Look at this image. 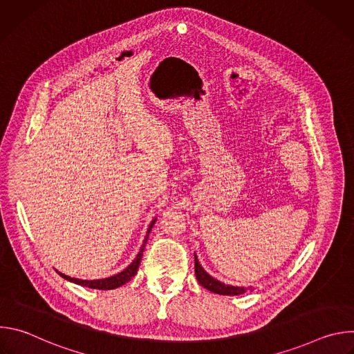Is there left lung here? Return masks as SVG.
<instances>
[{"instance_id": "1", "label": "left lung", "mask_w": 354, "mask_h": 354, "mask_svg": "<svg viewBox=\"0 0 354 354\" xmlns=\"http://www.w3.org/2000/svg\"><path fill=\"white\" fill-rule=\"evenodd\" d=\"M194 273H196V279L197 281L203 286L205 288H207L209 291H213L216 294H220V295H239V294H243L246 292L248 290L252 291V287L246 288V287H238V286H230V284H225V283H221L218 280H216L214 277H212L203 268H201V265L198 263V259L194 254Z\"/></svg>"}]
</instances>
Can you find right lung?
Returning <instances> with one entry per match:
<instances>
[{
	"label": "right lung",
	"mask_w": 354,
	"mask_h": 354,
	"mask_svg": "<svg viewBox=\"0 0 354 354\" xmlns=\"http://www.w3.org/2000/svg\"><path fill=\"white\" fill-rule=\"evenodd\" d=\"M157 218H154L153 221H151L148 230H147V235L142 241V245H141V249L137 254L136 259L120 273L115 274V276H111V277H106V279H97V280H81V279H74V277H70V276H66L60 272H57L62 277H64L66 280L68 281H73L75 284H80V286H85V287H89V288H97V290H113V288H118L123 284H126L127 281L131 280V277L136 276L137 270H138V266H140V262H141V258H142V252H144V248H145V243H147V239H148V235H149V231L151 228H153V225L156 224Z\"/></svg>",
	"instance_id": "1"
}]
</instances>
